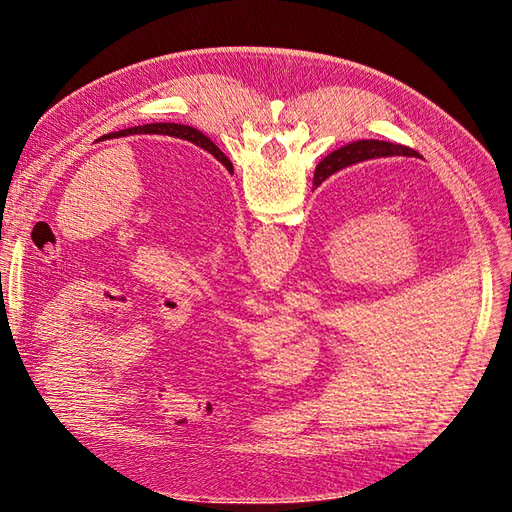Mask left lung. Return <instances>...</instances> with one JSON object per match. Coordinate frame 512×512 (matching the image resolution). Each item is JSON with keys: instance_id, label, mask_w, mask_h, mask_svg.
<instances>
[{"instance_id": "8db88e82", "label": "left lung", "mask_w": 512, "mask_h": 512, "mask_svg": "<svg viewBox=\"0 0 512 512\" xmlns=\"http://www.w3.org/2000/svg\"><path fill=\"white\" fill-rule=\"evenodd\" d=\"M132 134H164V136H175L181 138V141H190L194 145H198L200 149L209 151L215 160H220L228 173H232V162L224 156L218 145H213L211 138H207L203 132L192 128V126H181V123H147V126H134L128 130H119V132H111L104 134L100 141H106V138H119V136H132Z\"/></svg>"}]
</instances>
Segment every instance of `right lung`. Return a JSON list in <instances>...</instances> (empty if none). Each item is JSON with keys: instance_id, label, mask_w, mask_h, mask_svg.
<instances>
[{"instance_id": "right-lung-1", "label": "right lung", "mask_w": 512, "mask_h": 512, "mask_svg": "<svg viewBox=\"0 0 512 512\" xmlns=\"http://www.w3.org/2000/svg\"><path fill=\"white\" fill-rule=\"evenodd\" d=\"M391 156L421 158L414 149L404 147V145H395V143H386V141H354L342 149L329 153V156L316 166L314 188H318L324 179H329L331 175L337 173V170H342L346 166L359 164L365 160H374V158H391Z\"/></svg>"}]
</instances>
